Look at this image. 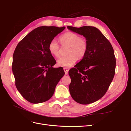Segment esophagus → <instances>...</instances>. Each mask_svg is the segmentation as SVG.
<instances>
[{
	"instance_id": "34e87169",
	"label": "esophagus",
	"mask_w": 131,
	"mask_h": 131,
	"mask_svg": "<svg viewBox=\"0 0 131 131\" xmlns=\"http://www.w3.org/2000/svg\"><path fill=\"white\" fill-rule=\"evenodd\" d=\"M64 72H65V73L66 75H67V74H68V72H69V69L67 68V67H64Z\"/></svg>"
}]
</instances>
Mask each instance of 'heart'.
<instances>
[{"mask_svg": "<svg viewBox=\"0 0 131 131\" xmlns=\"http://www.w3.org/2000/svg\"><path fill=\"white\" fill-rule=\"evenodd\" d=\"M59 41L63 46H68L67 55L61 57L57 61L60 66L70 67L74 64L77 59H82L86 56L88 50V42L84 37H80L73 32H67L60 36ZM48 51L57 58L60 56V47L56 40H52L48 45Z\"/></svg>", "mask_w": 131, "mask_h": 131, "instance_id": "1", "label": "heart"}]
</instances>
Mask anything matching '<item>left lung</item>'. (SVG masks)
Segmentation results:
<instances>
[{
  "instance_id": "1",
  "label": "left lung",
  "mask_w": 131,
  "mask_h": 131,
  "mask_svg": "<svg viewBox=\"0 0 131 131\" xmlns=\"http://www.w3.org/2000/svg\"><path fill=\"white\" fill-rule=\"evenodd\" d=\"M67 28L83 35L88 42L86 56L69 72L71 79L70 92L77 103L90 104L103 97L113 80L116 65L113 48L97 28Z\"/></svg>"
}]
</instances>
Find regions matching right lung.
I'll list each match as a JSON object with an SVG mask.
<instances>
[{
  "mask_svg": "<svg viewBox=\"0 0 131 131\" xmlns=\"http://www.w3.org/2000/svg\"><path fill=\"white\" fill-rule=\"evenodd\" d=\"M65 28L37 27L18 43L14 51L12 68L15 85L23 97L31 103L49 100L65 74L62 67H52L56 61L48 51L50 41Z\"/></svg>",
  "mask_w": 131,
  "mask_h": 131,
  "instance_id": "right-lung-1",
  "label": "right lung"
}]
</instances>
